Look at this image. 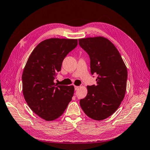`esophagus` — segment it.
<instances>
[{"label":"esophagus","mask_w":150,"mask_h":150,"mask_svg":"<svg viewBox=\"0 0 150 150\" xmlns=\"http://www.w3.org/2000/svg\"><path fill=\"white\" fill-rule=\"evenodd\" d=\"M79 86H75V90H79Z\"/></svg>","instance_id":"obj_1"}]
</instances>
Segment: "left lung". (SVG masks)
Wrapping results in <instances>:
<instances>
[{
    "label": "left lung",
    "instance_id": "8db88e82",
    "mask_svg": "<svg viewBox=\"0 0 150 150\" xmlns=\"http://www.w3.org/2000/svg\"><path fill=\"white\" fill-rule=\"evenodd\" d=\"M90 59L91 73H97V85L88 86V94L80 100L82 110L91 119L101 120L111 116L125 95L128 71L119 51L102 37L79 40Z\"/></svg>",
    "mask_w": 150,
    "mask_h": 150
}]
</instances>
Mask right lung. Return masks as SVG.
I'll return each mask as SVG.
<instances>
[{
  "label": "right lung",
  "mask_w": 150,
  "mask_h": 150,
  "mask_svg": "<svg viewBox=\"0 0 150 150\" xmlns=\"http://www.w3.org/2000/svg\"><path fill=\"white\" fill-rule=\"evenodd\" d=\"M77 39H50L41 42L28 59L22 76V91L28 106L46 120L61 116L72 99L73 86H57V73L63 60L77 46Z\"/></svg>",
  "instance_id": "right-lung-1"
}]
</instances>
